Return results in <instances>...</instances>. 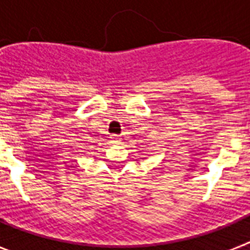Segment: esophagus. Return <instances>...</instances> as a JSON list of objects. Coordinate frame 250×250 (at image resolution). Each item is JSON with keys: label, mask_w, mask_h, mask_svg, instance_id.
I'll return each mask as SVG.
<instances>
[{"label": "esophagus", "mask_w": 250, "mask_h": 250, "mask_svg": "<svg viewBox=\"0 0 250 250\" xmlns=\"http://www.w3.org/2000/svg\"><path fill=\"white\" fill-rule=\"evenodd\" d=\"M111 139H113V143H119V137H118L117 135H113Z\"/></svg>", "instance_id": "1"}]
</instances>
